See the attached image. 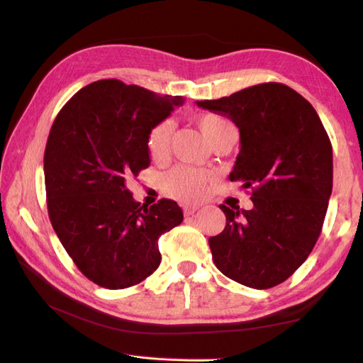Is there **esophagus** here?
<instances>
[{"mask_svg":"<svg viewBox=\"0 0 363 363\" xmlns=\"http://www.w3.org/2000/svg\"><path fill=\"white\" fill-rule=\"evenodd\" d=\"M200 209V206H196V204H186L182 208V211H184V214L186 216H191V214H195V212Z\"/></svg>","mask_w":363,"mask_h":363,"instance_id":"34e87169","label":"esophagus"}]
</instances>
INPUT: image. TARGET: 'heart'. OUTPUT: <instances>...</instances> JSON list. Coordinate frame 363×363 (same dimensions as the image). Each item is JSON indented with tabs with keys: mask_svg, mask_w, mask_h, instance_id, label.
I'll list each match as a JSON object with an SVG mask.
<instances>
[{
	"mask_svg": "<svg viewBox=\"0 0 363 363\" xmlns=\"http://www.w3.org/2000/svg\"><path fill=\"white\" fill-rule=\"evenodd\" d=\"M198 125L209 141L211 146H214L226 138L236 137L238 129L234 127L230 119H226L214 113H206L198 118ZM173 121L165 119L154 127L149 133L147 147L154 159H162L168 152L169 143H172L173 135ZM209 181V174L201 169L190 167H176L172 169L163 181V187L169 195L179 201H196L203 196L206 190V184Z\"/></svg>",
	"mask_w": 363,
	"mask_h": 363,
	"instance_id": "heart-1",
	"label": "heart"
}]
</instances>
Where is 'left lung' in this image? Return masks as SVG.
<instances>
[{"label": "left lung", "instance_id": "obj_1", "mask_svg": "<svg viewBox=\"0 0 363 363\" xmlns=\"http://www.w3.org/2000/svg\"><path fill=\"white\" fill-rule=\"evenodd\" d=\"M196 105L238 125L240 151L230 181L250 189L253 201L250 211L220 204L226 226L209 238L212 259L240 285H280L308 258L323 230L333 181L329 135L307 99L283 83Z\"/></svg>", "mask_w": 363, "mask_h": 363}]
</instances>
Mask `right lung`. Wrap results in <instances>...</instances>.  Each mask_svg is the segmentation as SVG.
<instances>
[{"label":"right lung","instance_id":"1","mask_svg":"<svg viewBox=\"0 0 363 363\" xmlns=\"http://www.w3.org/2000/svg\"><path fill=\"white\" fill-rule=\"evenodd\" d=\"M182 96L99 80L62 106L50 129L44 174L50 222L80 272L96 285H138L160 264L159 238L182 222L163 198L140 206L125 182L151 163L149 133Z\"/></svg>","mask_w":363,"mask_h":363}]
</instances>
